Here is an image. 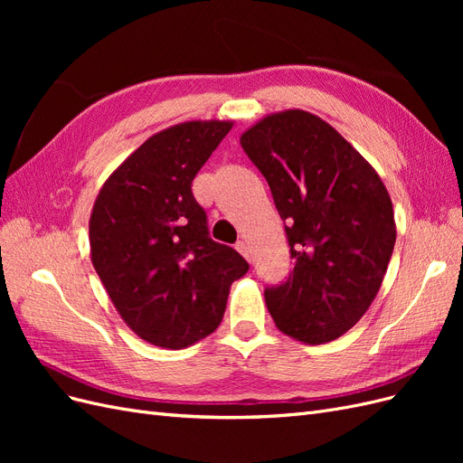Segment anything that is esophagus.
I'll use <instances>...</instances> for the list:
<instances>
[{"label":"esophagus","mask_w":463,"mask_h":463,"mask_svg":"<svg viewBox=\"0 0 463 463\" xmlns=\"http://www.w3.org/2000/svg\"><path fill=\"white\" fill-rule=\"evenodd\" d=\"M235 249L240 250V253H241L247 260H250V249H249V243H247V241H237V243H235Z\"/></svg>","instance_id":"esophagus-1"}]
</instances>
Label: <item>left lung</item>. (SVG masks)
I'll use <instances>...</instances> for the list:
<instances>
[{
    "label": "left lung",
    "instance_id": "1",
    "mask_svg": "<svg viewBox=\"0 0 463 463\" xmlns=\"http://www.w3.org/2000/svg\"><path fill=\"white\" fill-rule=\"evenodd\" d=\"M288 226L296 266L264 289L278 330L303 344L340 338L374 301L396 243L390 194L374 167L330 123L276 111L240 137Z\"/></svg>",
    "mask_w": 463,
    "mask_h": 463
}]
</instances>
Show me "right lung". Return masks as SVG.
<instances>
[{
	"instance_id": "obj_1",
	"label": "right lung",
	"mask_w": 463,
	"mask_h": 463,
	"mask_svg": "<svg viewBox=\"0 0 463 463\" xmlns=\"http://www.w3.org/2000/svg\"><path fill=\"white\" fill-rule=\"evenodd\" d=\"M233 121L197 119L148 137L125 158L92 206L90 259L138 338L184 349L222 322L230 288L247 270L235 249L208 237L191 181Z\"/></svg>"
}]
</instances>
